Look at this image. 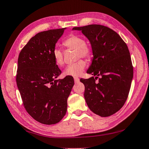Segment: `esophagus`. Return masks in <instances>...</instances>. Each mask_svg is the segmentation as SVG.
I'll return each instance as SVG.
<instances>
[{"label": "esophagus", "instance_id": "34e87169", "mask_svg": "<svg viewBox=\"0 0 149 149\" xmlns=\"http://www.w3.org/2000/svg\"><path fill=\"white\" fill-rule=\"evenodd\" d=\"M74 81L75 83H78L79 81V78L77 77H74Z\"/></svg>", "mask_w": 149, "mask_h": 149}]
</instances>
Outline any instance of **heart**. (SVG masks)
<instances>
[{
    "mask_svg": "<svg viewBox=\"0 0 149 149\" xmlns=\"http://www.w3.org/2000/svg\"><path fill=\"white\" fill-rule=\"evenodd\" d=\"M66 47L76 51L77 58L81 57L86 59L91 58L93 55L91 48L86 44L85 40L82 37L72 34L63 42ZM52 56L55 64L58 66L64 64V54L60 48L56 47L52 51ZM86 66L85 61L79 60L74 64H70L64 70V75L66 76L77 77L82 74Z\"/></svg>",
    "mask_w": 149,
    "mask_h": 149,
    "instance_id": "obj_1",
    "label": "heart"
}]
</instances>
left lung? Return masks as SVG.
Masks as SVG:
<instances>
[{
	"label": "left lung",
	"mask_w": 149,
	"mask_h": 149,
	"mask_svg": "<svg viewBox=\"0 0 149 149\" xmlns=\"http://www.w3.org/2000/svg\"><path fill=\"white\" fill-rule=\"evenodd\" d=\"M73 30L81 31L87 38L94 56L86 73L95 78L80 79L85 85L86 104L95 114L109 117L121 109L130 89L134 72L128 46L117 32L104 25ZM97 78L99 79L96 82Z\"/></svg>",
	"instance_id": "8db88e82"
}]
</instances>
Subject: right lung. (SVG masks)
I'll return each mask as SVG.
<instances>
[{
  "label": "right lung",
  "instance_id": "obj_1",
  "mask_svg": "<svg viewBox=\"0 0 149 149\" xmlns=\"http://www.w3.org/2000/svg\"><path fill=\"white\" fill-rule=\"evenodd\" d=\"M64 29L49 30L31 38L18 57L16 82L25 109L34 120L51 125L60 122L67 110L74 78L55 80L61 74L52 51Z\"/></svg>",
  "mask_w": 149,
  "mask_h": 149
}]
</instances>
